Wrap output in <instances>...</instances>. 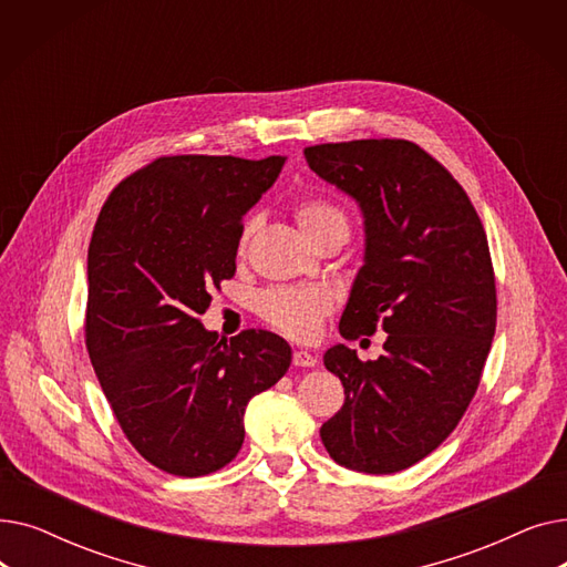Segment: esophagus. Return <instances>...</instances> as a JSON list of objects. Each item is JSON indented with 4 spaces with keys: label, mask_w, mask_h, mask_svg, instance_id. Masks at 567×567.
<instances>
[{
    "label": "esophagus",
    "mask_w": 567,
    "mask_h": 567,
    "mask_svg": "<svg viewBox=\"0 0 567 567\" xmlns=\"http://www.w3.org/2000/svg\"><path fill=\"white\" fill-rule=\"evenodd\" d=\"M293 365H296V368H315V365H317V359H315V355H312L310 351L299 349V351H293Z\"/></svg>",
    "instance_id": "1"
}]
</instances>
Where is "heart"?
Wrapping results in <instances>:
<instances>
[{"label": "heart", "mask_w": 567, "mask_h": 567, "mask_svg": "<svg viewBox=\"0 0 567 567\" xmlns=\"http://www.w3.org/2000/svg\"><path fill=\"white\" fill-rule=\"evenodd\" d=\"M296 220L312 246L323 238L349 236V216L344 208L326 197H303L296 204ZM259 227V218L250 216L238 236V252H246ZM331 296L317 287H274L257 299V310L266 323L296 340H310L319 333L323 317L331 312Z\"/></svg>", "instance_id": "obj_1"}]
</instances>
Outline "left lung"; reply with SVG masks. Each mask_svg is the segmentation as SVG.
Masks as SVG:
<instances>
[{
	"mask_svg": "<svg viewBox=\"0 0 567 567\" xmlns=\"http://www.w3.org/2000/svg\"><path fill=\"white\" fill-rule=\"evenodd\" d=\"M303 154L365 218V264L340 336L389 333L377 361L344 344L323 353L344 404L319 434L347 468L398 473L449 439L478 391L496 331L487 234L457 178L409 140L315 144Z\"/></svg>",
	"mask_w": 567,
	"mask_h": 567,
	"instance_id": "1",
	"label": "left lung"
}]
</instances>
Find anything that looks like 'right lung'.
I'll list each match as a JSON object with an SVG mask.
<instances>
[{
    "instance_id": "right-lung-1",
    "label": "right lung",
    "mask_w": 567,
    "mask_h": 567,
    "mask_svg": "<svg viewBox=\"0 0 567 567\" xmlns=\"http://www.w3.org/2000/svg\"><path fill=\"white\" fill-rule=\"evenodd\" d=\"M282 156H163L105 199L86 255L84 342L133 449L197 478L244 445L248 402L278 383L289 344L271 331L231 340L199 315L236 274L244 216L274 186Z\"/></svg>"
}]
</instances>
